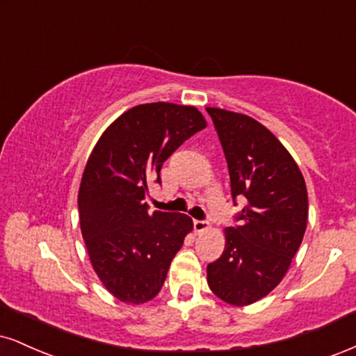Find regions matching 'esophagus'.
<instances>
[{"instance_id":"esophagus-1","label":"esophagus","mask_w":356,"mask_h":356,"mask_svg":"<svg viewBox=\"0 0 356 356\" xmlns=\"http://www.w3.org/2000/svg\"><path fill=\"white\" fill-rule=\"evenodd\" d=\"M193 227H195L196 232H204L209 229V222L201 221V219H195V221H193Z\"/></svg>"}]
</instances>
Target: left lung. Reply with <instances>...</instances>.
<instances>
[{
	"label": "left lung",
	"mask_w": 356,
	"mask_h": 356,
	"mask_svg": "<svg viewBox=\"0 0 356 356\" xmlns=\"http://www.w3.org/2000/svg\"><path fill=\"white\" fill-rule=\"evenodd\" d=\"M225 152L232 200H244L227 227L226 248L208 264L209 289L231 305L266 297L289 270L304 239L309 200L305 179L291 153L254 118L206 108Z\"/></svg>",
	"instance_id": "obj_1"
}]
</instances>
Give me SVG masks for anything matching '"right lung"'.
I'll use <instances>...</instances> for the list:
<instances>
[{"label": "right lung", "mask_w": 356, "mask_h": 356, "mask_svg": "<svg viewBox=\"0 0 356 356\" xmlns=\"http://www.w3.org/2000/svg\"><path fill=\"white\" fill-rule=\"evenodd\" d=\"M204 117L191 105L143 104L104 131L79 188V219L92 267L125 304H145L160 292L175 254L193 229L181 213L148 211L147 181L161 183L165 160Z\"/></svg>", "instance_id": "right-lung-1"}]
</instances>
